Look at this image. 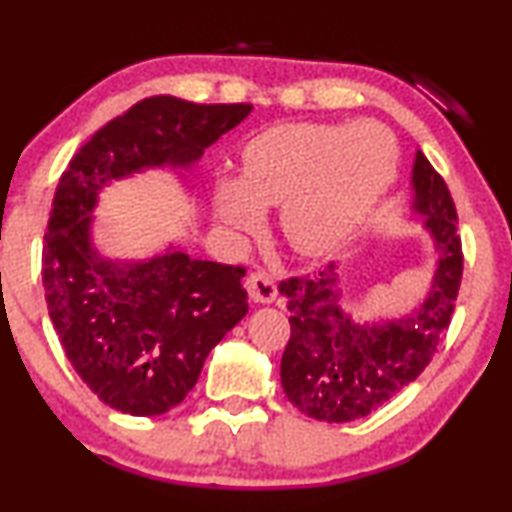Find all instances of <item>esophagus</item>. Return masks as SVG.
I'll return each instance as SVG.
<instances>
[{"label": "esophagus", "instance_id": "34e87169", "mask_svg": "<svg viewBox=\"0 0 512 512\" xmlns=\"http://www.w3.org/2000/svg\"><path fill=\"white\" fill-rule=\"evenodd\" d=\"M246 290L255 304H271L276 299V283L266 271H255L246 278Z\"/></svg>", "mask_w": 512, "mask_h": 512}]
</instances>
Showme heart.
Masks as SVG:
<instances>
[{
    "mask_svg": "<svg viewBox=\"0 0 512 512\" xmlns=\"http://www.w3.org/2000/svg\"><path fill=\"white\" fill-rule=\"evenodd\" d=\"M397 176V143L378 122H287L241 150L239 178L218 176L215 215L253 227L259 206H278V227L299 255L320 257L357 234Z\"/></svg>",
    "mask_w": 512,
    "mask_h": 512,
    "instance_id": "heart-1",
    "label": "heart"
}]
</instances>
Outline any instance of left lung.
I'll list each match as a JSON object with an SVG mask.
<instances>
[{"instance_id":"obj_1","label":"left lung","mask_w":512,"mask_h":512,"mask_svg":"<svg viewBox=\"0 0 512 512\" xmlns=\"http://www.w3.org/2000/svg\"><path fill=\"white\" fill-rule=\"evenodd\" d=\"M410 190V211L420 215L436 250L431 285L413 311L383 320L352 318L334 264L278 285L292 313L280 383L292 406L308 417L359 420L397 397L431 362L438 338L450 325L462 283V241L448 185L422 150L415 153Z\"/></svg>"}]
</instances>
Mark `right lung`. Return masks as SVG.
Listing matches in <instances>:
<instances>
[{"label": "right lung", "mask_w": 512, "mask_h": 512, "mask_svg": "<svg viewBox=\"0 0 512 512\" xmlns=\"http://www.w3.org/2000/svg\"><path fill=\"white\" fill-rule=\"evenodd\" d=\"M253 111L160 95L92 134L57 183L41 276L67 359L92 392L127 415H162L197 383L208 352L248 313L243 266L169 246L148 259L99 253V192L148 169L183 176Z\"/></svg>", "instance_id": "right-lung-1"}]
</instances>
